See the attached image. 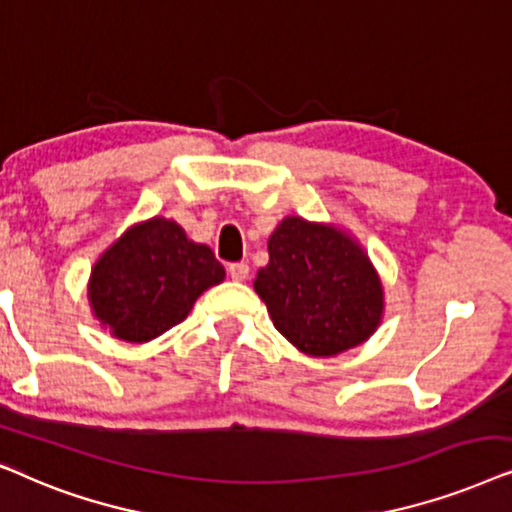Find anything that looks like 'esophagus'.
Listing matches in <instances>:
<instances>
[{"label": "esophagus", "mask_w": 512, "mask_h": 512, "mask_svg": "<svg viewBox=\"0 0 512 512\" xmlns=\"http://www.w3.org/2000/svg\"><path fill=\"white\" fill-rule=\"evenodd\" d=\"M248 274H250V267L245 262H234V264H229V276H231V281H245V278H248Z\"/></svg>", "instance_id": "obj_1"}]
</instances>
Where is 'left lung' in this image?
Returning a JSON list of instances; mask_svg holds the SVG:
<instances>
[{"label": "left lung", "mask_w": 512, "mask_h": 512, "mask_svg": "<svg viewBox=\"0 0 512 512\" xmlns=\"http://www.w3.org/2000/svg\"><path fill=\"white\" fill-rule=\"evenodd\" d=\"M255 292L274 327L313 358L363 344L384 316V288L367 252L332 224L290 215L269 236Z\"/></svg>", "instance_id": "8db88e82"}]
</instances>
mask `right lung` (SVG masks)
I'll return each instance as SVG.
<instances>
[{"label":"right lung","mask_w":512,"mask_h":512,"mask_svg":"<svg viewBox=\"0 0 512 512\" xmlns=\"http://www.w3.org/2000/svg\"><path fill=\"white\" fill-rule=\"evenodd\" d=\"M224 281L213 250L166 217L133 224L95 262L88 302L105 330L142 344L182 323L196 299Z\"/></svg>","instance_id":"right-lung-1"}]
</instances>
